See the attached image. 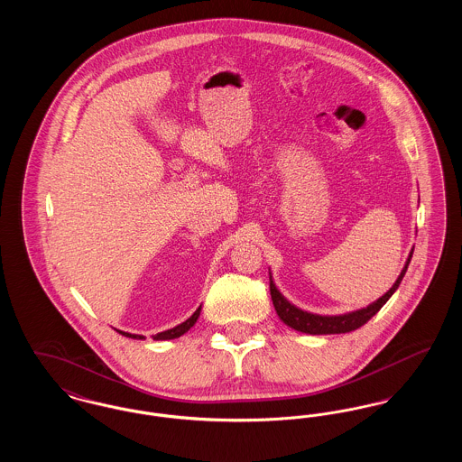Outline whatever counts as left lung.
Returning <instances> with one entry per match:
<instances>
[{"label":"left lung","mask_w":462,"mask_h":462,"mask_svg":"<svg viewBox=\"0 0 462 462\" xmlns=\"http://www.w3.org/2000/svg\"><path fill=\"white\" fill-rule=\"evenodd\" d=\"M412 253L407 260L405 268L402 270L400 277L396 279L393 287L383 296L379 298L375 303L369 305L367 308H362L358 311H352L346 315H339V317H322V315H313V313H307L300 308L292 307L287 300L282 298V294L277 291V287L273 286V282L270 281V294H272V301L277 315L281 317V320L287 324L292 329L300 330V332H307V334H341V332H350V330L358 329L362 328L367 320H371L374 315L383 308V305L392 298V294L395 292L405 272L407 266L411 263Z\"/></svg>","instance_id":"left-lung-1"}]
</instances>
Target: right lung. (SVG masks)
<instances>
[{
	"label": "right lung",
	"instance_id": "1",
	"mask_svg": "<svg viewBox=\"0 0 462 462\" xmlns=\"http://www.w3.org/2000/svg\"><path fill=\"white\" fill-rule=\"evenodd\" d=\"M199 313H200V307L196 310V313L190 317V319H187L183 324H180V326H176L173 329L164 330V332H159V334H155L154 339H175V337H180L181 334H185L187 330L190 329L196 322H198ZM117 332H121L123 336H126V337H133V339H143V336H138V334H130V332H123V330H117Z\"/></svg>",
	"mask_w": 462,
	"mask_h": 462
}]
</instances>
